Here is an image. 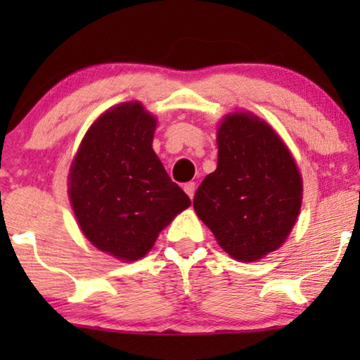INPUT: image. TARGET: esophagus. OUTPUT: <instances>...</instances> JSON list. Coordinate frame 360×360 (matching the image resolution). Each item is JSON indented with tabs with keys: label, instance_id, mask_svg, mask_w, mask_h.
Returning <instances> with one entry per match:
<instances>
[{
	"label": "esophagus",
	"instance_id": "esophagus-1",
	"mask_svg": "<svg viewBox=\"0 0 360 360\" xmlns=\"http://www.w3.org/2000/svg\"><path fill=\"white\" fill-rule=\"evenodd\" d=\"M184 190H185V193L190 196V198H193L195 190H196V184H195V181H188V184H185Z\"/></svg>",
	"mask_w": 360,
	"mask_h": 360
}]
</instances>
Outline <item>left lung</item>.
Wrapping results in <instances>:
<instances>
[{"label": "left lung", "mask_w": 360, "mask_h": 360, "mask_svg": "<svg viewBox=\"0 0 360 360\" xmlns=\"http://www.w3.org/2000/svg\"><path fill=\"white\" fill-rule=\"evenodd\" d=\"M303 181L288 147L252 112L218 127V167L196 190L193 208L224 252L255 262L277 250L297 223Z\"/></svg>", "instance_id": "obj_1"}]
</instances>
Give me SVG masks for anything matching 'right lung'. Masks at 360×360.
<instances>
[{
  "label": "right lung",
  "instance_id": "obj_1",
  "mask_svg": "<svg viewBox=\"0 0 360 360\" xmlns=\"http://www.w3.org/2000/svg\"><path fill=\"white\" fill-rule=\"evenodd\" d=\"M155 126L141 103L111 108L88 129L68 174L82 233L124 262L144 257L160 231L191 205L152 149Z\"/></svg>",
  "mask_w": 360,
  "mask_h": 360
}]
</instances>
